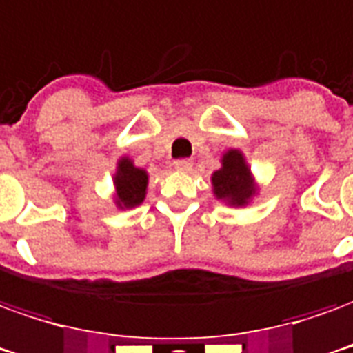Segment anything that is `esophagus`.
<instances>
[{
    "label": "esophagus",
    "instance_id": "esophagus-1",
    "mask_svg": "<svg viewBox=\"0 0 353 353\" xmlns=\"http://www.w3.org/2000/svg\"><path fill=\"white\" fill-rule=\"evenodd\" d=\"M174 168L179 170V172H189L193 168V160L191 159H179L174 162Z\"/></svg>",
    "mask_w": 353,
    "mask_h": 353
}]
</instances>
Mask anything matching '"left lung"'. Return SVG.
Returning <instances> with one entry per match:
<instances>
[{
  "label": "left lung",
  "instance_id": "1",
  "mask_svg": "<svg viewBox=\"0 0 353 353\" xmlns=\"http://www.w3.org/2000/svg\"><path fill=\"white\" fill-rule=\"evenodd\" d=\"M212 187L219 201H225L233 206H245L250 201V196L256 193V187L243 152L228 151L223 154L221 168L212 176Z\"/></svg>",
  "mask_w": 353,
  "mask_h": 353
}]
</instances>
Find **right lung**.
<instances>
[{
	"label": "right lung",
	"instance_id": "add662e5",
	"mask_svg": "<svg viewBox=\"0 0 353 353\" xmlns=\"http://www.w3.org/2000/svg\"><path fill=\"white\" fill-rule=\"evenodd\" d=\"M147 172L135 168L130 159L118 160V170L114 176V187H117V204L120 208H134L145 201L147 191Z\"/></svg>",
	"mask_w": 353,
	"mask_h": 353
}]
</instances>
